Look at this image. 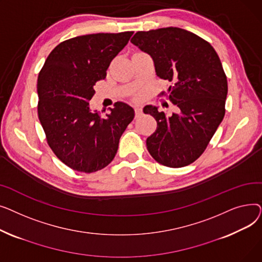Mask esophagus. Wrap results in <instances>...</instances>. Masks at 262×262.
<instances>
[{"instance_id": "1", "label": "esophagus", "mask_w": 262, "mask_h": 262, "mask_svg": "<svg viewBox=\"0 0 262 262\" xmlns=\"http://www.w3.org/2000/svg\"><path fill=\"white\" fill-rule=\"evenodd\" d=\"M135 114H136V117H140L142 115V107L136 106L135 107Z\"/></svg>"}]
</instances>
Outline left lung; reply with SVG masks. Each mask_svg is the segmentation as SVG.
Here are the masks:
<instances>
[{
  "instance_id": "obj_1",
  "label": "left lung",
  "mask_w": 262,
  "mask_h": 262,
  "mask_svg": "<svg viewBox=\"0 0 262 262\" xmlns=\"http://www.w3.org/2000/svg\"><path fill=\"white\" fill-rule=\"evenodd\" d=\"M130 42L152 57L157 76L174 82L164 95L178 107L171 117L157 106L143 108L157 121L146 139L148 153L166 167H186L203 154L225 115L221 60L207 41L180 27L138 32Z\"/></svg>"
}]
</instances>
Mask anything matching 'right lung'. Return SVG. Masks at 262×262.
<instances>
[{"instance_id":"1","label":"right lung","mask_w":262,"mask_h":262,"mask_svg":"<svg viewBox=\"0 0 262 262\" xmlns=\"http://www.w3.org/2000/svg\"><path fill=\"white\" fill-rule=\"evenodd\" d=\"M134 33H99L63 41L48 56L38 76V116L53 152L71 169L92 173L115 158L135 110L117 102L105 118L90 109L95 82ZM106 110V109H105ZM104 110V112H105Z\"/></svg>"}]
</instances>
